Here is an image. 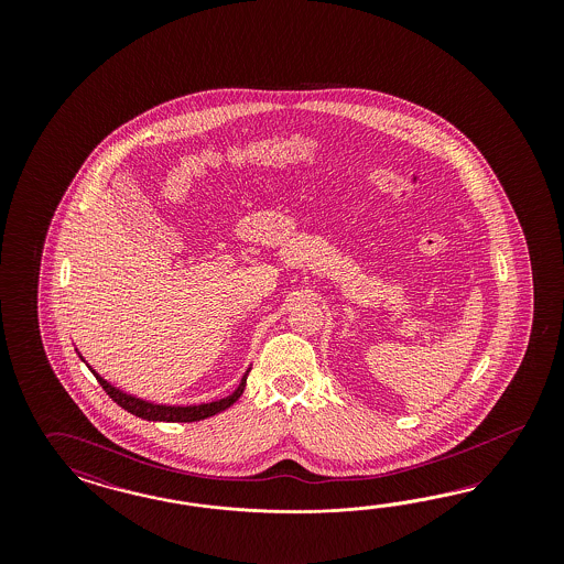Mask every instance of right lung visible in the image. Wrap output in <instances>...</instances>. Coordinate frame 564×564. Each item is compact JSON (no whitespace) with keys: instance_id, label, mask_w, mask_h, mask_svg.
<instances>
[{"instance_id":"obj_1","label":"right lung","mask_w":564,"mask_h":564,"mask_svg":"<svg viewBox=\"0 0 564 564\" xmlns=\"http://www.w3.org/2000/svg\"><path fill=\"white\" fill-rule=\"evenodd\" d=\"M93 375L97 376L102 391L109 394V397L120 405L121 410L130 411L132 415L142 417V420H149V422H200V420H206V417H210V415H215V413H219V411L231 408V405L238 401L239 397H241V393H243V389H246V378H248V372H246L243 378H241V382H239L238 389L229 394V397H225V399L213 401V403H203V405H188V408H180V405H177V408H175V405H156V403L142 401V399H138V397L126 394L123 391H120V389L111 387V384H109L105 378L97 375V372H93Z\"/></svg>"}]
</instances>
